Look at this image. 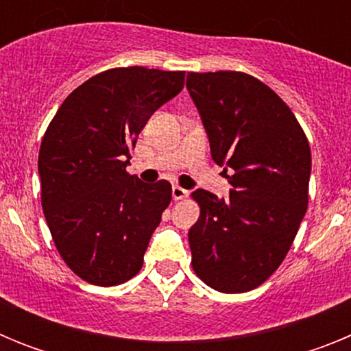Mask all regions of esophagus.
I'll use <instances>...</instances> for the list:
<instances>
[{"label": "esophagus", "instance_id": "esophagus-1", "mask_svg": "<svg viewBox=\"0 0 351 351\" xmlns=\"http://www.w3.org/2000/svg\"><path fill=\"white\" fill-rule=\"evenodd\" d=\"M188 193H190V191L184 190V188H181V186H172L173 200H182V198L188 197Z\"/></svg>", "mask_w": 351, "mask_h": 351}]
</instances>
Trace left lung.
Instances as JSON below:
<instances>
[{"label":"left lung","instance_id":"left-lung-1","mask_svg":"<svg viewBox=\"0 0 351 351\" xmlns=\"http://www.w3.org/2000/svg\"><path fill=\"white\" fill-rule=\"evenodd\" d=\"M218 165L232 170L230 197L197 190L200 216L188 232L195 274L214 290L260 287L287 256L308 209L311 149L287 104L243 71H190Z\"/></svg>","mask_w":351,"mask_h":351}]
</instances>
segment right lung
<instances>
[{"mask_svg":"<svg viewBox=\"0 0 351 351\" xmlns=\"http://www.w3.org/2000/svg\"><path fill=\"white\" fill-rule=\"evenodd\" d=\"M184 88V71L110 68L66 96L42 138V207L61 258L80 280L116 287L142 269L172 186L130 176L149 117Z\"/></svg>","mask_w":351,"mask_h":351,"instance_id":"1","label":"right lung"}]
</instances>
